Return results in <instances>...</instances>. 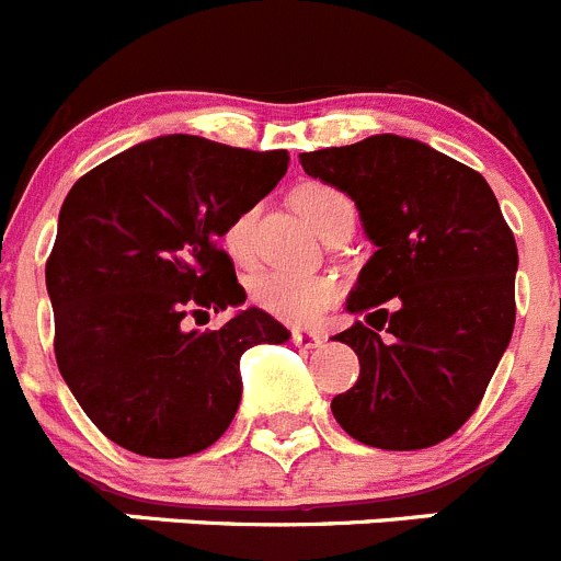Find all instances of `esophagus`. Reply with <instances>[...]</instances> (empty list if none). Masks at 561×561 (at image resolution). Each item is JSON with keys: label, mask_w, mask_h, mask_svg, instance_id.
<instances>
[{"label": "esophagus", "mask_w": 561, "mask_h": 561, "mask_svg": "<svg viewBox=\"0 0 561 561\" xmlns=\"http://www.w3.org/2000/svg\"><path fill=\"white\" fill-rule=\"evenodd\" d=\"M290 337H293V343H296V346H301V350H318V346L324 343V337L318 335V332H312V330H293Z\"/></svg>", "instance_id": "esophagus-1"}]
</instances>
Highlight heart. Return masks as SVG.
I'll return each instance as SVG.
<instances>
[{"label":"heart","instance_id":"1","mask_svg":"<svg viewBox=\"0 0 561 561\" xmlns=\"http://www.w3.org/2000/svg\"><path fill=\"white\" fill-rule=\"evenodd\" d=\"M293 206L307 218L318 234H335L355 226V204L337 186L324 181H305L293 190ZM254 209L240 211L224 234L231 260L245 262L251 256V229ZM249 296L260 310L271 312L287 324H312L341 296V285L324 274H296V271H260L251 276Z\"/></svg>","mask_w":561,"mask_h":561}]
</instances>
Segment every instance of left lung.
I'll list each match as a JSON object with an SVG mask.
<instances>
[{"label": "left lung", "mask_w": 561, "mask_h": 561, "mask_svg": "<svg viewBox=\"0 0 561 561\" xmlns=\"http://www.w3.org/2000/svg\"><path fill=\"white\" fill-rule=\"evenodd\" d=\"M299 161L355 201L377 245L346 301L366 321L335 335L360 360L332 400L337 425L380 450L450 438L481 405L517 316V243L497 198L472 168L393 134Z\"/></svg>", "instance_id": "1"}]
</instances>
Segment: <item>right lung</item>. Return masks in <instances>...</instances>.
Instances as JSON below:
<instances>
[{
	"label": "right lung",
	"mask_w": 561,
	"mask_h": 561,
	"mask_svg": "<svg viewBox=\"0 0 561 561\" xmlns=\"http://www.w3.org/2000/svg\"><path fill=\"white\" fill-rule=\"evenodd\" d=\"M287 164V150L173 134L103 161L69 190L47 260L55 360L85 416L125 450H206L240 405L243 352L290 335L256 307L218 330H181L186 316L245 301L218 240Z\"/></svg>",
	"instance_id": "1"
}]
</instances>
